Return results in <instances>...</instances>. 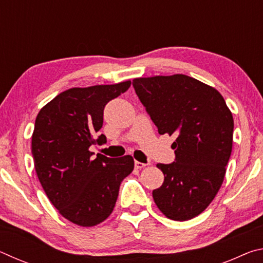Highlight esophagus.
<instances>
[{
  "mask_svg": "<svg viewBox=\"0 0 263 263\" xmlns=\"http://www.w3.org/2000/svg\"><path fill=\"white\" fill-rule=\"evenodd\" d=\"M146 166V163H142V162H139V161H135V167L137 169H141L144 168Z\"/></svg>",
  "mask_w": 263,
  "mask_h": 263,
  "instance_id": "obj_1",
  "label": "esophagus"
}]
</instances>
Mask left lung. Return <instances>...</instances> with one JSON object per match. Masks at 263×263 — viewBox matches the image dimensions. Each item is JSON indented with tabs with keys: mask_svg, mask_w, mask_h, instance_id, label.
Wrapping results in <instances>:
<instances>
[{
	"mask_svg": "<svg viewBox=\"0 0 263 263\" xmlns=\"http://www.w3.org/2000/svg\"><path fill=\"white\" fill-rule=\"evenodd\" d=\"M136 94L160 135H174L175 161L157 167L164 181L153 190L159 210L189 220L209 206L220 189L232 152L233 117L213 87L183 74L133 80Z\"/></svg>",
	"mask_w": 263,
	"mask_h": 263,
	"instance_id": "1",
	"label": "left lung"
}]
</instances>
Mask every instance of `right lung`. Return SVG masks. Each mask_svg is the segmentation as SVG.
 <instances>
[{
    "label": "right lung",
    "mask_w": 263,
    "mask_h": 263,
    "mask_svg": "<svg viewBox=\"0 0 263 263\" xmlns=\"http://www.w3.org/2000/svg\"><path fill=\"white\" fill-rule=\"evenodd\" d=\"M131 81L70 88L43 106L35 118L32 157L39 182L62 217L90 228L112 212L119 185L130 175L131 155L92 158L91 145L106 142L96 138L103 125V110L109 101L125 92Z\"/></svg>",
    "instance_id": "obj_1"
}]
</instances>
